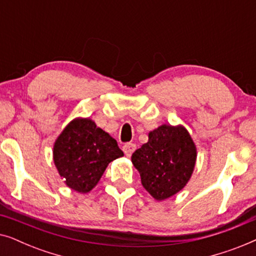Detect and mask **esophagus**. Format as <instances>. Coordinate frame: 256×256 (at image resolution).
<instances>
[{"instance_id":"esophagus-1","label":"esophagus","mask_w":256,"mask_h":256,"mask_svg":"<svg viewBox=\"0 0 256 256\" xmlns=\"http://www.w3.org/2000/svg\"><path fill=\"white\" fill-rule=\"evenodd\" d=\"M122 150H124L126 156L130 157L132 155V152L136 150V146L134 144V143H126V144L124 146V148H122Z\"/></svg>"}]
</instances>
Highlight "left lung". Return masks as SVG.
Segmentation results:
<instances>
[{
  "label": "left lung",
  "mask_w": 256,
  "mask_h": 256,
  "mask_svg": "<svg viewBox=\"0 0 256 256\" xmlns=\"http://www.w3.org/2000/svg\"><path fill=\"white\" fill-rule=\"evenodd\" d=\"M196 158L197 150L186 129L163 124L150 132L149 141L132 154V162L143 188L157 200H163L186 185Z\"/></svg>",
  "instance_id": "1"
}]
</instances>
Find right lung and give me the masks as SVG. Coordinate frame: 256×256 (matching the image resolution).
I'll return each mask as SVG.
<instances>
[{"label": "right lung", "mask_w": 256, "mask_h": 256, "mask_svg": "<svg viewBox=\"0 0 256 256\" xmlns=\"http://www.w3.org/2000/svg\"><path fill=\"white\" fill-rule=\"evenodd\" d=\"M121 156L118 142L90 118L70 122L54 146L59 174L68 188L82 194L92 190L108 164Z\"/></svg>", "instance_id": "add662e5"}]
</instances>
